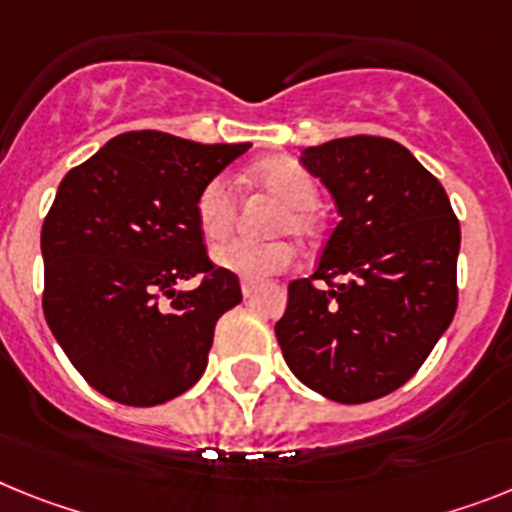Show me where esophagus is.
<instances>
[{
	"label": "esophagus",
	"mask_w": 512,
	"mask_h": 512,
	"mask_svg": "<svg viewBox=\"0 0 512 512\" xmlns=\"http://www.w3.org/2000/svg\"><path fill=\"white\" fill-rule=\"evenodd\" d=\"M242 294H244V299H249V296L255 294V283H252V281H242Z\"/></svg>",
	"instance_id": "obj_1"
}]
</instances>
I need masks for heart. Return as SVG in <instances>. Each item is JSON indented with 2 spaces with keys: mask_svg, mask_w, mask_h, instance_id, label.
I'll use <instances>...</instances> for the list:
<instances>
[{
  "mask_svg": "<svg viewBox=\"0 0 512 512\" xmlns=\"http://www.w3.org/2000/svg\"><path fill=\"white\" fill-rule=\"evenodd\" d=\"M255 182L278 197L283 208H278L273 218V231H291L294 236H307L315 226L317 184L304 166L289 158H273V161L260 163L255 169ZM236 213V192L229 176H213L205 184L195 203L197 226L205 234V239L216 242L229 234ZM213 263L218 268L229 270L244 281H263L268 276H276L289 270L294 263V249L286 239H265V242H252V239H229L213 249Z\"/></svg>",
  "mask_w": 512,
  "mask_h": 512,
  "instance_id": "obj_1",
  "label": "heart"
}]
</instances>
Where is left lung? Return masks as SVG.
<instances>
[{
    "mask_svg": "<svg viewBox=\"0 0 512 512\" xmlns=\"http://www.w3.org/2000/svg\"><path fill=\"white\" fill-rule=\"evenodd\" d=\"M302 163L341 221L315 276L289 283L278 346L330 401H377L419 372L453 320L461 226L442 184L388 137L330 140L304 150Z\"/></svg>",
    "mask_w": 512,
    "mask_h": 512,
    "instance_id": "1",
    "label": "left lung"
}]
</instances>
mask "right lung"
<instances>
[{
	"mask_svg": "<svg viewBox=\"0 0 512 512\" xmlns=\"http://www.w3.org/2000/svg\"><path fill=\"white\" fill-rule=\"evenodd\" d=\"M249 143L200 145L124 132L67 171L41 229L44 317L90 388L158 406L208 367L216 322L242 302L208 257L197 195ZM200 277L192 292L179 280Z\"/></svg>",
	"mask_w": 512,
	"mask_h": 512,
	"instance_id": "add662e5",
	"label": "right lung"
}]
</instances>
